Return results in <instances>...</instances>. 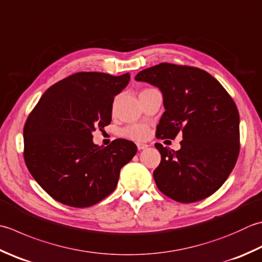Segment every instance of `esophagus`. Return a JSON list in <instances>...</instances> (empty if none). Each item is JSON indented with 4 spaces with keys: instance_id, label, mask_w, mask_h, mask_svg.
I'll use <instances>...</instances> for the list:
<instances>
[{
    "instance_id": "esophagus-1",
    "label": "esophagus",
    "mask_w": 262,
    "mask_h": 262,
    "mask_svg": "<svg viewBox=\"0 0 262 262\" xmlns=\"http://www.w3.org/2000/svg\"><path fill=\"white\" fill-rule=\"evenodd\" d=\"M148 145L145 144V143H137V148L138 150H144Z\"/></svg>"
}]
</instances>
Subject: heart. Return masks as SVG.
<instances>
[{"instance_id": "heart-1", "label": "heart", "mask_w": 262, "mask_h": 262, "mask_svg": "<svg viewBox=\"0 0 262 262\" xmlns=\"http://www.w3.org/2000/svg\"><path fill=\"white\" fill-rule=\"evenodd\" d=\"M121 135L134 141H143L148 136V128L145 125H132L124 128Z\"/></svg>"}]
</instances>
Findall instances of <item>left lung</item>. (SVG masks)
<instances>
[{
	"mask_svg": "<svg viewBox=\"0 0 262 262\" xmlns=\"http://www.w3.org/2000/svg\"><path fill=\"white\" fill-rule=\"evenodd\" d=\"M135 80L157 86L162 93L166 111L157 137H183L178 151L155 144L161 155L153 171L158 188L182 203L210 196L238 158L239 115L235 102L216 78L195 67L160 63L140 71Z\"/></svg>",
	"mask_w": 262,
	"mask_h": 262,
	"instance_id": "8db88e82",
	"label": "left lung"
}]
</instances>
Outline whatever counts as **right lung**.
<instances>
[{
  "label": "right lung",
  "mask_w": 262,
  "mask_h": 262,
  "mask_svg": "<svg viewBox=\"0 0 262 262\" xmlns=\"http://www.w3.org/2000/svg\"><path fill=\"white\" fill-rule=\"evenodd\" d=\"M129 74L77 73L52 85L24 127V158L36 182L56 201L94 206L115 191L120 169L136 155L122 138L105 147L93 143L96 128L111 122L112 103Z\"/></svg>",
  "instance_id": "1"
}]
</instances>
